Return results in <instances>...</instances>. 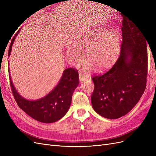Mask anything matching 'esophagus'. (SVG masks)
I'll use <instances>...</instances> for the list:
<instances>
[{
  "mask_svg": "<svg viewBox=\"0 0 156 156\" xmlns=\"http://www.w3.org/2000/svg\"><path fill=\"white\" fill-rule=\"evenodd\" d=\"M87 76L86 75H84L82 73H79V81H80V83H83L85 80L87 79Z\"/></svg>",
  "mask_w": 156,
  "mask_h": 156,
  "instance_id": "1",
  "label": "esophagus"
}]
</instances>
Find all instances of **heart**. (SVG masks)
<instances>
[{
	"instance_id": "obj_1",
	"label": "heart",
	"mask_w": 156,
	"mask_h": 156,
	"mask_svg": "<svg viewBox=\"0 0 156 156\" xmlns=\"http://www.w3.org/2000/svg\"><path fill=\"white\" fill-rule=\"evenodd\" d=\"M120 48V33L116 30L108 32L105 28H100L79 37L76 44L68 47L66 54L70 64L78 65L83 58L82 51H85L86 58L89 61L84 68L91 69L94 65L99 70H104L115 62Z\"/></svg>"
}]
</instances>
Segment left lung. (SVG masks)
Segmentation results:
<instances>
[{
	"instance_id": "obj_1",
	"label": "left lung",
	"mask_w": 156,
	"mask_h": 156,
	"mask_svg": "<svg viewBox=\"0 0 156 156\" xmlns=\"http://www.w3.org/2000/svg\"><path fill=\"white\" fill-rule=\"evenodd\" d=\"M122 26L119 59L107 73L92 78V107L108 119H119L128 113L140 100L146 85L148 41L129 19L123 17Z\"/></svg>"
}]
</instances>
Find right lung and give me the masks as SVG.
<instances>
[{
	"mask_svg": "<svg viewBox=\"0 0 156 156\" xmlns=\"http://www.w3.org/2000/svg\"><path fill=\"white\" fill-rule=\"evenodd\" d=\"M18 32L12 40L8 51L9 56ZM9 77L18 106L32 119L43 123H53L65 116L70 107L73 92L79 83L77 71L73 68H67L64 70L58 84L49 93L38 100H30L23 98L17 91L10 76V69Z\"/></svg>",
	"mask_w": 156,
	"mask_h": 156,
	"instance_id": "1",
	"label": "right lung"
}]
</instances>
